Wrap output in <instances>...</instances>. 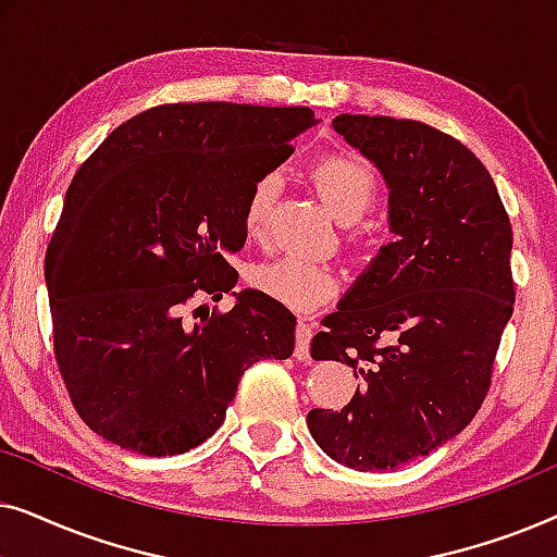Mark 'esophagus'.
<instances>
[{
  "label": "esophagus",
  "instance_id": "obj_1",
  "mask_svg": "<svg viewBox=\"0 0 557 557\" xmlns=\"http://www.w3.org/2000/svg\"><path fill=\"white\" fill-rule=\"evenodd\" d=\"M309 342H311V324L299 319V324H296V349H294V357L299 362H311Z\"/></svg>",
  "mask_w": 557,
  "mask_h": 557
}]
</instances>
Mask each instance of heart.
Segmentation results:
<instances>
[{
	"instance_id": "1",
	"label": "heart",
	"mask_w": 557,
	"mask_h": 557,
	"mask_svg": "<svg viewBox=\"0 0 557 557\" xmlns=\"http://www.w3.org/2000/svg\"><path fill=\"white\" fill-rule=\"evenodd\" d=\"M309 177L319 189V195L324 197L332 215L345 225L362 220L364 212L377 200V177L372 166L360 157L347 154V151H332V154L319 157L311 164ZM276 195V174H261L250 185L246 212H243V225H246L248 238H265ZM250 284H253L256 292L284 304L288 309L314 311L337 296L342 278L332 265L311 263L296 256H281L273 258V261L258 263L250 271Z\"/></svg>"
}]
</instances>
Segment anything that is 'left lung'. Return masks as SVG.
<instances>
[{
	"mask_svg": "<svg viewBox=\"0 0 557 557\" xmlns=\"http://www.w3.org/2000/svg\"><path fill=\"white\" fill-rule=\"evenodd\" d=\"M334 132L391 187L393 243L349 288L314 360L360 385L342 410H309L319 448L357 471L400 469L467 429L490 393L515 309L512 225L492 174L423 121L342 113Z\"/></svg>",
	"mask_w": 557,
	"mask_h": 557,
	"instance_id": "1",
	"label": "left lung"
}]
</instances>
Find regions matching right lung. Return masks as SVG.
Returning <instances> with one entry per match:
<instances>
[{
  "mask_svg": "<svg viewBox=\"0 0 557 557\" xmlns=\"http://www.w3.org/2000/svg\"><path fill=\"white\" fill-rule=\"evenodd\" d=\"M311 124L307 106L162 103L113 128L75 172L45 281L60 377L98 436L185 454L220 429L250 364L292 357L284 304L250 288L231 311L193 301L235 286L225 256L246 243L250 185Z\"/></svg>",
  "mask_w": 557,
  "mask_h": 557,
  "instance_id": "right-lung-1",
  "label": "right lung"
}]
</instances>
